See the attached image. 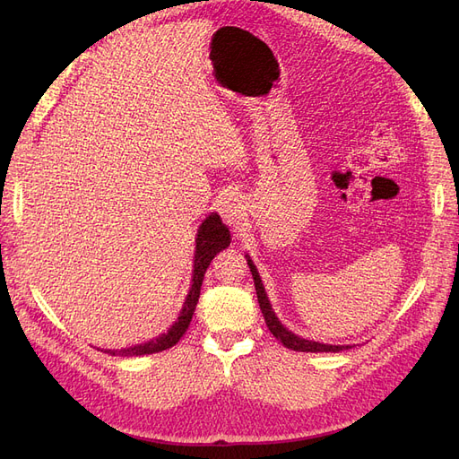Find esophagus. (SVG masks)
Instances as JSON below:
<instances>
[{"instance_id":"1","label":"esophagus","mask_w":459,"mask_h":459,"mask_svg":"<svg viewBox=\"0 0 459 459\" xmlns=\"http://www.w3.org/2000/svg\"><path fill=\"white\" fill-rule=\"evenodd\" d=\"M218 211H220V216L224 218L226 224L235 226V224H239V220L243 218L245 206H243V201L238 195H235V193H230V195H226L224 199L220 201Z\"/></svg>"}]
</instances>
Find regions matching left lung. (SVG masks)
Masks as SVG:
<instances>
[{"mask_svg": "<svg viewBox=\"0 0 459 459\" xmlns=\"http://www.w3.org/2000/svg\"><path fill=\"white\" fill-rule=\"evenodd\" d=\"M247 264H248V268H251V273H253L258 304H260V310L264 314V319H266V325H268L272 335L277 341L283 342V346H287V349H290V351H297V352H339V351H344V349H351V346H341V344L335 346V344H324V342L302 339V337L295 335L293 331H289L287 327H283L280 319H277L275 312L272 310V304L266 297V290H264L262 280H260V275L256 272V266L253 264L251 256H247Z\"/></svg>", "mask_w": 459, "mask_h": 459, "instance_id": "left-lung-1", "label": "left lung"}]
</instances>
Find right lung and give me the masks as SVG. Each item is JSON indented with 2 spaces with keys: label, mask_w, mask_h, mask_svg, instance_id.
Masks as SVG:
<instances>
[{
  "label": "right lung",
  "mask_w": 459,
  "mask_h": 459,
  "mask_svg": "<svg viewBox=\"0 0 459 459\" xmlns=\"http://www.w3.org/2000/svg\"><path fill=\"white\" fill-rule=\"evenodd\" d=\"M230 230L226 228V224H221V220L218 214H211L208 216L199 231H197V239H195V260H193V280H191V289L187 293V299L184 302V308L179 312L176 324H172V327L159 335L157 339L147 341L143 344H135L130 346V349H122V351H105L110 356H145V354H155V352H162L166 349H170L179 339L184 337V333L187 331L193 312H195V307L199 302V295H201V285L204 280V272L206 268L211 266L212 258L224 251V248L230 247Z\"/></svg>",
  "instance_id": "1"
}]
</instances>
